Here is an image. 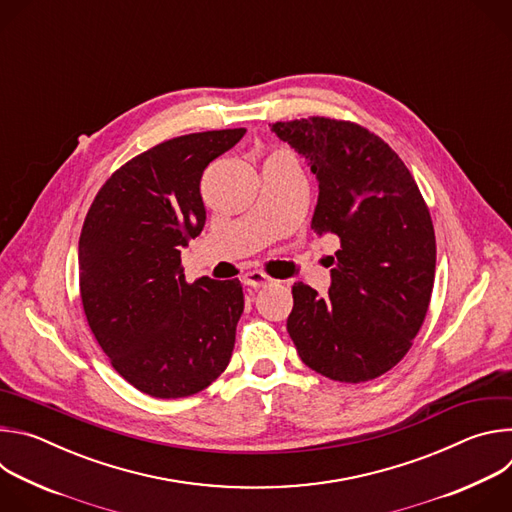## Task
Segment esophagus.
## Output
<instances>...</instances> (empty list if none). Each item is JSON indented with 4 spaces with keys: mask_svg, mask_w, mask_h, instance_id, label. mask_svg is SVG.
Instances as JSON below:
<instances>
[{
    "mask_svg": "<svg viewBox=\"0 0 512 512\" xmlns=\"http://www.w3.org/2000/svg\"><path fill=\"white\" fill-rule=\"evenodd\" d=\"M245 283L251 285V287H263L267 283H273V279L269 275H265L263 271H249L245 275Z\"/></svg>",
    "mask_w": 512,
    "mask_h": 512,
    "instance_id": "34e87169",
    "label": "esophagus"
}]
</instances>
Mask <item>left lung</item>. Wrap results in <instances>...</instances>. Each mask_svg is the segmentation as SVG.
I'll return each mask as SVG.
<instances>
[{"label":"left lung","mask_w":512,"mask_h":512,"mask_svg":"<svg viewBox=\"0 0 512 512\" xmlns=\"http://www.w3.org/2000/svg\"><path fill=\"white\" fill-rule=\"evenodd\" d=\"M318 180L312 229L336 235L328 296L298 281L287 332L308 367L364 383L391 371L417 336L433 289L435 235L423 196L389 145L348 121L273 123Z\"/></svg>","instance_id":"8db88e82"}]
</instances>
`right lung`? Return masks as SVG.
I'll list each match as a JSON object with an SVG mask.
<instances>
[{"instance_id":"add662e5","label":"right lung","mask_w":512,"mask_h":512,"mask_svg":"<svg viewBox=\"0 0 512 512\" xmlns=\"http://www.w3.org/2000/svg\"><path fill=\"white\" fill-rule=\"evenodd\" d=\"M247 129L174 137L121 166L95 196L79 241L87 322L113 369L158 399L221 375L245 308L239 279L186 283L180 253L206 223L204 168Z\"/></svg>"}]
</instances>
